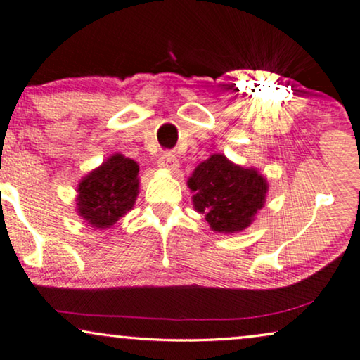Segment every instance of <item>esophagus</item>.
I'll return each mask as SVG.
<instances>
[{
  "label": "esophagus",
  "instance_id": "1",
  "mask_svg": "<svg viewBox=\"0 0 360 360\" xmlns=\"http://www.w3.org/2000/svg\"><path fill=\"white\" fill-rule=\"evenodd\" d=\"M158 165H160V167H165V169L174 171V169H177V166H179V160H177L174 153L165 151L161 155L160 161H158Z\"/></svg>",
  "mask_w": 360,
  "mask_h": 360
}]
</instances>
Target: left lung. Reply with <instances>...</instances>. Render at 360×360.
<instances>
[{
    "label": "left lung",
    "mask_w": 360,
    "mask_h": 360,
    "mask_svg": "<svg viewBox=\"0 0 360 360\" xmlns=\"http://www.w3.org/2000/svg\"><path fill=\"white\" fill-rule=\"evenodd\" d=\"M198 212L215 232H240L265 204L266 181L255 169L236 166L224 155H212L195 167L188 181Z\"/></svg>",
    "instance_id": "left-lung-1"
}]
</instances>
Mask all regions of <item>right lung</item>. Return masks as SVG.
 <instances>
[{"instance_id": "right-lung-1", "label": "right lung", "mask_w": 360, "mask_h": 360, "mask_svg": "<svg viewBox=\"0 0 360 360\" xmlns=\"http://www.w3.org/2000/svg\"><path fill=\"white\" fill-rule=\"evenodd\" d=\"M140 167L123 155L110 156L79 184L77 207L90 227L105 229L133 207Z\"/></svg>"}]
</instances>
